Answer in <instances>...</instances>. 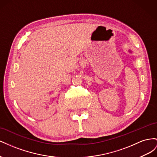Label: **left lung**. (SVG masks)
<instances>
[{
  "instance_id": "left-lung-1",
  "label": "left lung",
  "mask_w": 157,
  "mask_h": 157,
  "mask_svg": "<svg viewBox=\"0 0 157 157\" xmlns=\"http://www.w3.org/2000/svg\"><path fill=\"white\" fill-rule=\"evenodd\" d=\"M128 51H129V52H130V53H132V51L131 50H128Z\"/></svg>"
}]
</instances>
